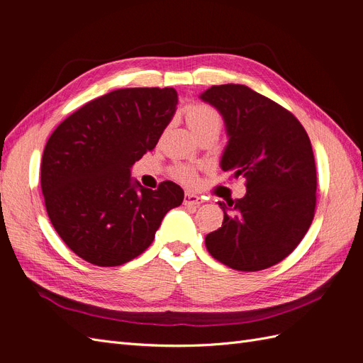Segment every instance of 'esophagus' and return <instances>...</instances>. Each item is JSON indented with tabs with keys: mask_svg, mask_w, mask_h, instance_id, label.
Segmentation results:
<instances>
[{
	"mask_svg": "<svg viewBox=\"0 0 363 363\" xmlns=\"http://www.w3.org/2000/svg\"><path fill=\"white\" fill-rule=\"evenodd\" d=\"M203 201L199 195H194L191 192H186L184 194V199H183V204L184 206H200Z\"/></svg>",
	"mask_w": 363,
	"mask_h": 363,
	"instance_id": "esophagus-1",
	"label": "esophagus"
}]
</instances>
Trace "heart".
<instances>
[{
	"label": "heart",
	"mask_w": 363,
	"mask_h": 363,
	"mask_svg": "<svg viewBox=\"0 0 363 363\" xmlns=\"http://www.w3.org/2000/svg\"><path fill=\"white\" fill-rule=\"evenodd\" d=\"M184 118H186V123H188V125L191 127V130L195 135L207 128H221L223 125L221 113H219L215 107L204 103H194V104L186 106ZM174 175L175 179H179L182 183L188 186H194L196 180H199L195 169L188 167L175 168Z\"/></svg>",
	"instance_id": "1"
}]
</instances>
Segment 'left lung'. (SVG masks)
<instances>
[{"label": "left lung", "instance_id": "8db88e82", "mask_svg": "<svg viewBox=\"0 0 363 363\" xmlns=\"http://www.w3.org/2000/svg\"><path fill=\"white\" fill-rule=\"evenodd\" d=\"M201 98L225 121L221 168L247 186L244 199L218 201L224 221L206 236V248L236 271L267 269L291 255L313 221L311 139L288 108L244 84L212 86Z\"/></svg>", "mask_w": 363, "mask_h": 363}]
</instances>
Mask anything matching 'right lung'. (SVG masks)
Returning <instances> with one entry per match:
<instances>
[{"instance_id": "1", "label": "right lung", "mask_w": 363, "mask_h": 363, "mask_svg": "<svg viewBox=\"0 0 363 363\" xmlns=\"http://www.w3.org/2000/svg\"><path fill=\"white\" fill-rule=\"evenodd\" d=\"M177 101L174 87L118 89L86 103L52 131L40 164L43 200L52 227L83 260L124 265L151 245L163 216L182 204L179 184L164 180L152 191L130 179Z\"/></svg>"}]
</instances>
